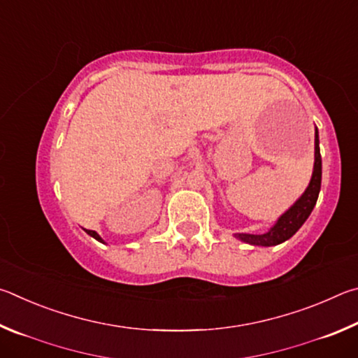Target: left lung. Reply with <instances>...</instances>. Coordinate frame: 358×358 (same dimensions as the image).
Returning <instances> with one entry per match:
<instances>
[{"label":"left lung","mask_w":358,"mask_h":358,"mask_svg":"<svg viewBox=\"0 0 358 358\" xmlns=\"http://www.w3.org/2000/svg\"><path fill=\"white\" fill-rule=\"evenodd\" d=\"M320 181H322V159H320L319 132L316 128V132H314V171L310 185H308L305 192L301 194V197L286 213L280 216V220L276 221L275 226L268 232L262 235L235 234V237L254 246H275L289 240L303 226V222L308 220V216L311 215L319 197Z\"/></svg>","instance_id":"obj_1"}]
</instances>
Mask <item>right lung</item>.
I'll return each instance as SVG.
<instances>
[{
	"instance_id": "right-lung-1",
	"label": "right lung",
	"mask_w": 358,
	"mask_h": 358,
	"mask_svg": "<svg viewBox=\"0 0 358 358\" xmlns=\"http://www.w3.org/2000/svg\"><path fill=\"white\" fill-rule=\"evenodd\" d=\"M85 232H87L88 235H92V237H93V238H96L98 241H101V243H104V240H102V238L99 237V235L94 232V230H88V229H85Z\"/></svg>"
}]
</instances>
